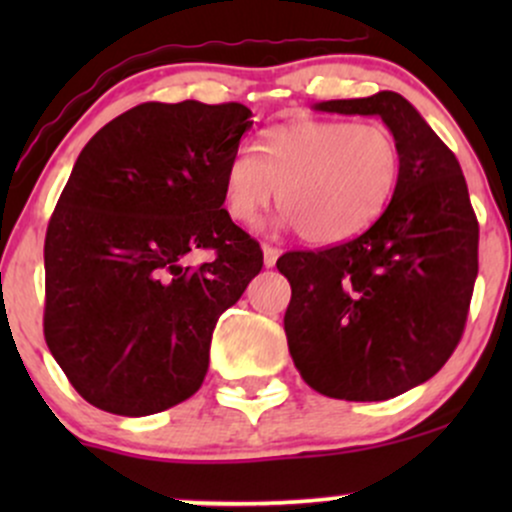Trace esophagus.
<instances>
[{"label":"esophagus","mask_w":512,"mask_h":512,"mask_svg":"<svg viewBox=\"0 0 512 512\" xmlns=\"http://www.w3.org/2000/svg\"><path fill=\"white\" fill-rule=\"evenodd\" d=\"M262 252H264V267H274L276 260H279L281 252L272 248V245H262Z\"/></svg>","instance_id":"obj_1"}]
</instances>
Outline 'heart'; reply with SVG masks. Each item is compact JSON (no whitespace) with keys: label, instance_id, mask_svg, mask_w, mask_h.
<instances>
[{"label":"heart","instance_id":"heart-1","mask_svg":"<svg viewBox=\"0 0 512 512\" xmlns=\"http://www.w3.org/2000/svg\"><path fill=\"white\" fill-rule=\"evenodd\" d=\"M260 156L238 149L223 170L228 216L250 223L276 199L281 223L310 245H342L380 219L397 190L402 149L383 122L296 120L264 129Z\"/></svg>","mask_w":512,"mask_h":512}]
</instances>
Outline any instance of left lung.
I'll list each match as a JSON object with an SVG mask.
<instances>
[{"instance_id":"1","label":"left lung","mask_w":512,"mask_h":512,"mask_svg":"<svg viewBox=\"0 0 512 512\" xmlns=\"http://www.w3.org/2000/svg\"><path fill=\"white\" fill-rule=\"evenodd\" d=\"M313 110L378 115L402 149V173L366 233L276 260L291 284L286 339L315 392L383 402L433 378L460 342L479 272V223L455 154L407 98L380 91Z\"/></svg>"}]
</instances>
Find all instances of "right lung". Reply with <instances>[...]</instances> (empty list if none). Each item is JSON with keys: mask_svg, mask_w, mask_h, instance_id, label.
I'll return each instance as SVG.
<instances>
[{"mask_svg": "<svg viewBox=\"0 0 512 512\" xmlns=\"http://www.w3.org/2000/svg\"><path fill=\"white\" fill-rule=\"evenodd\" d=\"M250 117L240 103H142L76 158L45 236L43 327L93 407L149 416L202 387L216 322L262 269L223 209ZM197 247L217 257L182 263Z\"/></svg>", "mask_w": 512, "mask_h": 512, "instance_id": "add662e5", "label": "right lung"}]
</instances>
